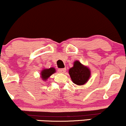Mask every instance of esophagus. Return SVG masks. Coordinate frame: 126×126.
I'll list each match as a JSON object with an SVG mask.
<instances>
[{"label":"esophagus","instance_id":"esophagus-1","mask_svg":"<svg viewBox=\"0 0 126 126\" xmlns=\"http://www.w3.org/2000/svg\"><path fill=\"white\" fill-rule=\"evenodd\" d=\"M66 68H63V69H59V72H60V73H64L65 72H66Z\"/></svg>","mask_w":126,"mask_h":126}]
</instances>
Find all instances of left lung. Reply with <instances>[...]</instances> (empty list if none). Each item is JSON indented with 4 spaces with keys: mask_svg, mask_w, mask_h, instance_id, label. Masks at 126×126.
<instances>
[{
    "mask_svg": "<svg viewBox=\"0 0 126 126\" xmlns=\"http://www.w3.org/2000/svg\"><path fill=\"white\" fill-rule=\"evenodd\" d=\"M72 80L78 85H84L88 82L91 76V71L79 61H75L73 66L69 70Z\"/></svg>",
    "mask_w": 126,
    "mask_h": 126,
    "instance_id": "obj_1",
    "label": "left lung"
}]
</instances>
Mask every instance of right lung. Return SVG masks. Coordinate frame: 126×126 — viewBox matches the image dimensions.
I'll return each instance as SVG.
<instances>
[{
	"mask_svg": "<svg viewBox=\"0 0 126 126\" xmlns=\"http://www.w3.org/2000/svg\"><path fill=\"white\" fill-rule=\"evenodd\" d=\"M56 72V69L54 67H50V69H44L41 72V78L43 80H47V79Z\"/></svg>",
	"mask_w": 126,
	"mask_h": 126,
	"instance_id": "right-lung-1",
	"label": "right lung"
}]
</instances>
